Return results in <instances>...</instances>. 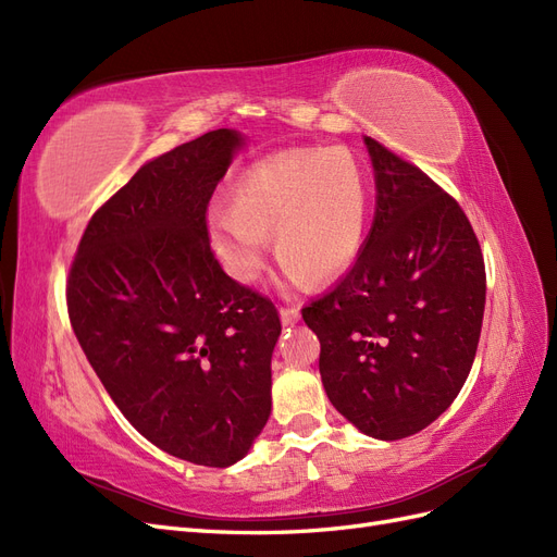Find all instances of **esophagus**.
I'll return each mask as SVG.
<instances>
[{
	"label": "esophagus",
	"mask_w": 557,
	"mask_h": 557,
	"mask_svg": "<svg viewBox=\"0 0 557 557\" xmlns=\"http://www.w3.org/2000/svg\"><path fill=\"white\" fill-rule=\"evenodd\" d=\"M297 318H299V309H297V307H281V320H283V325L297 323Z\"/></svg>",
	"instance_id": "1"
}]
</instances>
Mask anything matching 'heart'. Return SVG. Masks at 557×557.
Returning a JSON list of instances; mask_svg holds the SVG:
<instances>
[{
  "mask_svg": "<svg viewBox=\"0 0 557 557\" xmlns=\"http://www.w3.org/2000/svg\"><path fill=\"white\" fill-rule=\"evenodd\" d=\"M369 181L346 148H295L250 164L234 181L230 207L209 211V242L225 272L258 281L267 234L285 274L311 283L339 278L367 234Z\"/></svg>",
  "mask_w": 557,
  "mask_h": 557,
  "instance_id": "1",
  "label": "heart"
}]
</instances>
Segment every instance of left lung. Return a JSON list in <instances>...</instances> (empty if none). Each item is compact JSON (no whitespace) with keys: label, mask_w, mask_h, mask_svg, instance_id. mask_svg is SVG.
I'll use <instances>...</instances> for the list:
<instances>
[{"label":"left lung","mask_w":557,"mask_h":557,"mask_svg":"<svg viewBox=\"0 0 557 557\" xmlns=\"http://www.w3.org/2000/svg\"><path fill=\"white\" fill-rule=\"evenodd\" d=\"M376 178L374 225L350 272L301 309L320 339L334 409L367 436L425 430L474 364L485 264L469 218L416 164L364 137Z\"/></svg>","instance_id":"left-lung-1"}]
</instances>
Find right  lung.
Here are the masks:
<instances>
[{
	"label": "right lung",
	"mask_w": 557,
	"mask_h": 557,
	"mask_svg": "<svg viewBox=\"0 0 557 557\" xmlns=\"http://www.w3.org/2000/svg\"><path fill=\"white\" fill-rule=\"evenodd\" d=\"M242 134L213 129L146 162L99 207L66 278L76 339L150 444L205 467L242 460L272 413V299L215 260L207 209Z\"/></svg>",
	"instance_id": "add662e5"
}]
</instances>
